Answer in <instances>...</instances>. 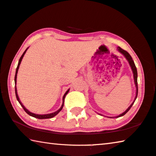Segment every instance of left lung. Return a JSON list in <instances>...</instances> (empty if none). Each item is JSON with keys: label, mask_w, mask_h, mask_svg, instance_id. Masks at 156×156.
<instances>
[{"label": "left lung", "mask_w": 156, "mask_h": 156, "mask_svg": "<svg viewBox=\"0 0 156 156\" xmlns=\"http://www.w3.org/2000/svg\"><path fill=\"white\" fill-rule=\"evenodd\" d=\"M117 50L120 53V54H122L123 56L125 57V58L127 60V61L129 62V65H130V67L131 68V70H132V72H133V73L134 83H135V85H136V95L135 99H134L133 102H132L130 106H129L127 108V109H126L125 112H123L122 113H121V114H120L119 115L115 116V117H108V116H107L108 118H119V117H121V116H123L124 115H125L126 113L129 112V110L131 109V107H132V105H133L134 102H135V100H136L137 96H138V72H137V69H136V65H135V63H134L133 59H132L131 56H130V54H129L127 51H126L125 50H124L122 48H120V47H117ZM100 115H101V114H100Z\"/></svg>", "instance_id": "8db88e82"}]
</instances>
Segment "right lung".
Returning <instances> with one entry per match:
<instances>
[{"label":"right lung","instance_id":"obj_1","mask_svg":"<svg viewBox=\"0 0 156 156\" xmlns=\"http://www.w3.org/2000/svg\"><path fill=\"white\" fill-rule=\"evenodd\" d=\"M28 48H29V47H27V48L26 49V50L24 51V53H23L22 56H21V57L20 58L19 61H18V66H17V68H16V74H15V78H14L16 97V98H17V100L18 101V102H19L20 105L21 106H22V107L23 108V109L25 110V112L26 113H27V114H29V115H31V116H32V117H34V118H38V119H47V118H53V117H54V116H56V115L58 114V113L60 112V111L62 110L63 106H64L65 98V96H66V95H67V94H68V92L69 91V89L68 90L65 92V94H64V96H63V97H62V104L61 107H60V109H59L58 110H57L56 112H54V113H47V114H43V115H41V114H36V113H31V112H30V111H29L28 109H26L24 105H23L22 104V102H20V99H19V97H18V94H17V89H16V78H17V73H18V69H19L20 62H21V61H22L23 58V56H24V55L25 54V53H26V51H27V50Z\"/></svg>","mask_w":156,"mask_h":156}]
</instances>
